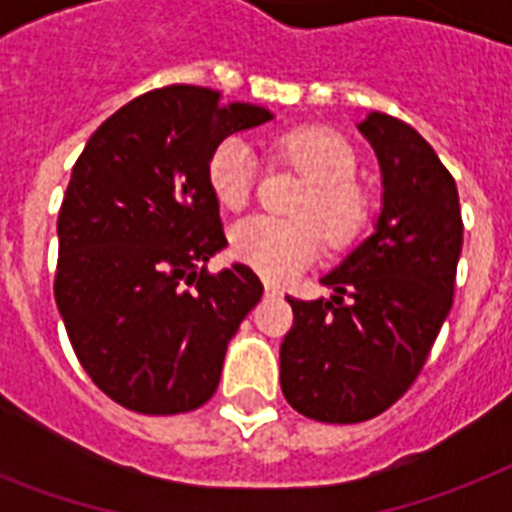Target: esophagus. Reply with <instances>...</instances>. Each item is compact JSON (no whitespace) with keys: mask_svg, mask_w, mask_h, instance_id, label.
<instances>
[{"mask_svg":"<svg viewBox=\"0 0 512 512\" xmlns=\"http://www.w3.org/2000/svg\"><path fill=\"white\" fill-rule=\"evenodd\" d=\"M265 295L276 297V295H281V289L276 287V284H271V281H265Z\"/></svg>","mask_w":512,"mask_h":512,"instance_id":"obj_1","label":"esophagus"}]
</instances>
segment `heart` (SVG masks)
I'll use <instances>...</instances> for the list:
<instances>
[{"instance_id":"obj_1","label":"heart","mask_w":512,"mask_h":512,"mask_svg":"<svg viewBox=\"0 0 512 512\" xmlns=\"http://www.w3.org/2000/svg\"><path fill=\"white\" fill-rule=\"evenodd\" d=\"M284 162L295 164L311 183L295 201L297 217H244L231 228V252L265 279L284 281L319 255L324 236L345 244L361 231L366 220V196L353 183V148L321 127L292 130L276 140ZM255 154L244 138L220 140L207 162V185L217 204L241 209L255 185Z\"/></svg>"}]
</instances>
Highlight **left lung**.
<instances>
[{
  "label": "left lung",
  "instance_id": "1",
  "mask_svg": "<svg viewBox=\"0 0 512 512\" xmlns=\"http://www.w3.org/2000/svg\"><path fill=\"white\" fill-rule=\"evenodd\" d=\"M358 132L382 172V209L335 271V295L287 297L295 324L281 342V390L319 422L372 420L417 380L452 311L462 252L460 196L436 151L401 119L372 111Z\"/></svg>",
  "mask_w": 512,
  "mask_h": 512
}]
</instances>
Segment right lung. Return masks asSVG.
I'll list each match as a JSON object with an SVG mask.
<instances>
[{"label": "right lung", "instance_id": "obj_1", "mask_svg": "<svg viewBox=\"0 0 512 512\" xmlns=\"http://www.w3.org/2000/svg\"><path fill=\"white\" fill-rule=\"evenodd\" d=\"M271 119L172 84L108 116L76 159L58 215L55 303L84 372L124 409L191 412L217 390L263 284L241 263L207 271L228 247L207 162L220 140Z\"/></svg>", "mask_w": 512, "mask_h": 512}]
</instances>
